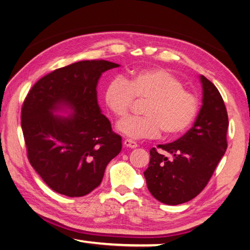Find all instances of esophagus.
<instances>
[{"mask_svg":"<svg viewBox=\"0 0 250 250\" xmlns=\"http://www.w3.org/2000/svg\"><path fill=\"white\" fill-rule=\"evenodd\" d=\"M124 144H125V146L130 147V148H135V147L138 146L137 142H134V141L130 140V139H125V140L124 141Z\"/></svg>","mask_w":250,"mask_h":250,"instance_id":"1","label":"esophagus"}]
</instances>
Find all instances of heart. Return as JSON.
Segmentation results:
<instances>
[{"label":"heart","mask_w":250,"mask_h":250,"mask_svg":"<svg viewBox=\"0 0 250 250\" xmlns=\"http://www.w3.org/2000/svg\"><path fill=\"white\" fill-rule=\"evenodd\" d=\"M133 99L145 101L143 117L120 121L117 129L131 139L156 138L161 131L167 138L178 137L192 125L198 113V101L184 89L183 83L163 69H145L125 80L113 79L104 90V103L118 119L125 118Z\"/></svg>","instance_id":"obj_1"}]
</instances>
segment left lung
<instances>
[{"mask_svg": "<svg viewBox=\"0 0 250 250\" xmlns=\"http://www.w3.org/2000/svg\"><path fill=\"white\" fill-rule=\"evenodd\" d=\"M202 106L187 133L172 143L151 148L144 171L148 191L162 203L176 206L197 197L228 148V111L212 82L200 75Z\"/></svg>", "mask_w": 250, "mask_h": 250, "instance_id": "1", "label": "left lung"}]
</instances>
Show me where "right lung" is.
I'll return each mask as SVG.
<instances>
[{"label":"right lung","instance_id":"add662e5","mask_svg":"<svg viewBox=\"0 0 250 250\" xmlns=\"http://www.w3.org/2000/svg\"><path fill=\"white\" fill-rule=\"evenodd\" d=\"M118 66L106 60H85L57 69L31 87L22 104L28 160L58 193L83 197L92 192L101 185L108 163L121 151V137L102 113L96 89L104 72Z\"/></svg>","mask_w":250,"mask_h":250}]
</instances>
